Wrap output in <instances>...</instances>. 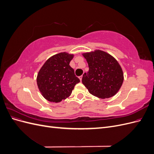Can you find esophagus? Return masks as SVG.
Returning <instances> with one entry per match:
<instances>
[{
  "label": "esophagus",
  "instance_id": "1",
  "mask_svg": "<svg viewBox=\"0 0 154 154\" xmlns=\"http://www.w3.org/2000/svg\"><path fill=\"white\" fill-rule=\"evenodd\" d=\"M82 78H83V76H81L79 77V78H80V80L81 82H82Z\"/></svg>",
  "mask_w": 154,
  "mask_h": 154
}]
</instances>
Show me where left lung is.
Masks as SVG:
<instances>
[{"mask_svg": "<svg viewBox=\"0 0 154 154\" xmlns=\"http://www.w3.org/2000/svg\"><path fill=\"white\" fill-rule=\"evenodd\" d=\"M89 70L84 73L82 83L93 96L101 99L114 96L122 87V69L112 56L101 50L83 53Z\"/></svg>", "mask_w": 154, "mask_h": 154, "instance_id": "left-lung-1", "label": "left lung"}]
</instances>
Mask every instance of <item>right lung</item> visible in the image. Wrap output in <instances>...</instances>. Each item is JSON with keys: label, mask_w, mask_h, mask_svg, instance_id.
Listing matches in <instances>:
<instances>
[{"label": "right lung", "mask_w": 154, "mask_h": 154, "mask_svg": "<svg viewBox=\"0 0 154 154\" xmlns=\"http://www.w3.org/2000/svg\"><path fill=\"white\" fill-rule=\"evenodd\" d=\"M74 54L60 53L50 57L41 67L36 78L39 91L45 99L58 103L71 94L80 79L69 66Z\"/></svg>", "instance_id": "right-lung-1"}]
</instances>
